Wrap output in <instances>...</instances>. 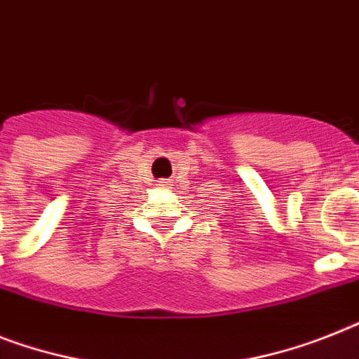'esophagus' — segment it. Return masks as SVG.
Wrapping results in <instances>:
<instances>
[{"mask_svg": "<svg viewBox=\"0 0 359 359\" xmlns=\"http://www.w3.org/2000/svg\"><path fill=\"white\" fill-rule=\"evenodd\" d=\"M158 185L161 187V189H167V187L170 185V182H168V180H159V182H158Z\"/></svg>", "mask_w": 359, "mask_h": 359, "instance_id": "esophagus-1", "label": "esophagus"}]
</instances>
